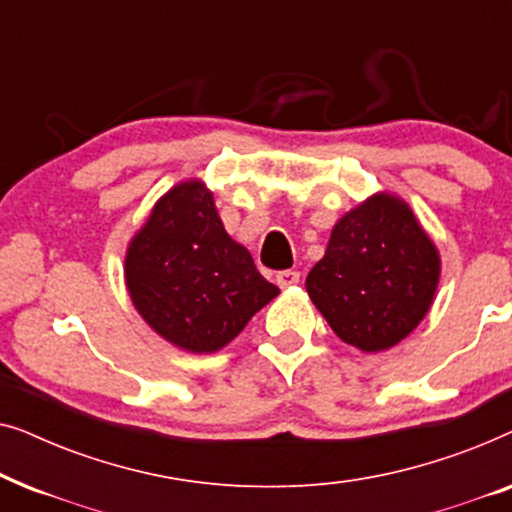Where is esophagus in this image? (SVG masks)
Here are the masks:
<instances>
[{"label":"esophagus","mask_w":512,"mask_h":512,"mask_svg":"<svg viewBox=\"0 0 512 512\" xmlns=\"http://www.w3.org/2000/svg\"><path fill=\"white\" fill-rule=\"evenodd\" d=\"M300 282V272L298 270H282L277 272V284L286 289V286H296Z\"/></svg>","instance_id":"1"}]
</instances>
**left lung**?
<instances>
[{
    "label": "left lung",
    "instance_id": "1",
    "mask_svg": "<svg viewBox=\"0 0 512 512\" xmlns=\"http://www.w3.org/2000/svg\"><path fill=\"white\" fill-rule=\"evenodd\" d=\"M438 275V251L415 214L384 193L335 223L305 286L340 340L382 352L424 319Z\"/></svg>",
    "mask_w": 512,
    "mask_h": 512
}]
</instances>
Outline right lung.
I'll list each match as a JSON object with an SVG mask.
<instances>
[{
  "label": "right lung",
  "mask_w": 512,
  "mask_h": 512,
  "mask_svg": "<svg viewBox=\"0 0 512 512\" xmlns=\"http://www.w3.org/2000/svg\"><path fill=\"white\" fill-rule=\"evenodd\" d=\"M130 298L149 326L188 352H216L277 296L230 240L212 193L184 181L163 195L125 256Z\"/></svg>",
  "instance_id": "right-lung-1"
}]
</instances>
